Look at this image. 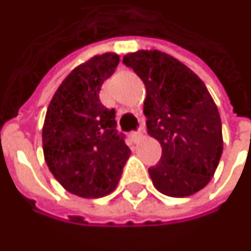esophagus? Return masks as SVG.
Here are the masks:
<instances>
[{"instance_id":"34e87169","label":"esophagus","mask_w":251,"mask_h":251,"mask_svg":"<svg viewBox=\"0 0 251 251\" xmlns=\"http://www.w3.org/2000/svg\"><path fill=\"white\" fill-rule=\"evenodd\" d=\"M143 131H144V127H140L138 129V131H133V133H130V137L134 140V141H137L138 138L143 136Z\"/></svg>"}]
</instances>
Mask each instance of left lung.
I'll list each match as a JSON object with an SVG mask.
<instances>
[{
    "label": "left lung",
    "instance_id": "obj_1",
    "mask_svg": "<svg viewBox=\"0 0 251 251\" xmlns=\"http://www.w3.org/2000/svg\"><path fill=\"white\" fill-rule=\"evenodd\" d=\"M124 64L147 89L148 134L162 145L160 162L148 168L153 186L170 197L204 189L223 152L222 121L211 94L196 73L159 50H138Z\"/></svg>",
    "mask_w": 251,
    "mask_h": 251
}]
</instances>
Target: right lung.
Wrapping results in <instances>:
<instances>
[{"instance_id":"right-lung-1","label":"right lung","mask_w":251,"mask_h":251,"mask_svg":"<svg viewBox=\"0 0 251 251\" xmlns=\"http://www.w3.org/2000/svg\"><path fill=\"white\" fill-rule=\"evenodd\" d=\"M120 64L106 52L78 65L52 96L42 130L43 153L54 178L72 194L98 199L113 192L130 156L117 131L115 110L100 103L104 80Z\"/></svg>"}]
</instances>
